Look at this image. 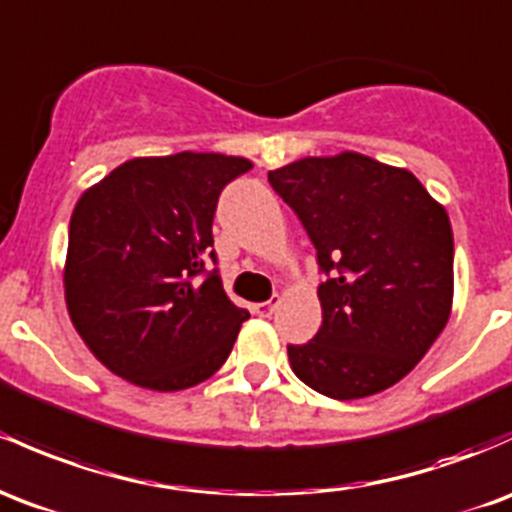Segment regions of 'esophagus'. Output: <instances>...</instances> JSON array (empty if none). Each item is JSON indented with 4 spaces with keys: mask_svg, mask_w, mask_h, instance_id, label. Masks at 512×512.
Wrapping results in <instances>:
<instances>
[{
    "mask_svg": "<svg viewBox=\"0 0 512 512\" xmlns=\"http://www.w3.org/2000/svg\"><path fill=\"white\" fill-rule=\"evenodd\" d=\"M277 306H279V296H272V299L265 303H255V306H252V313H257L260 318H269Z\"/></svg>",
    "mask_w": 512,
    "mask_h": 512,
    "instance_id": "1",
    "label": "esophagus"
}]
</instances>
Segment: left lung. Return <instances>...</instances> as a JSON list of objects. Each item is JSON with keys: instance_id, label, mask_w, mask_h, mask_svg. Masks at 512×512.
<instances>
[{"instance_id": "8db88e82", "label": "left lung", "mask_w": 512, "mask_h": 512, "mask_svg": "<svg viewBox=\"0 0 512 512\" xmlns=\"http://www.w3.org/2000/svg\"><path fill=\"white\" fill-rule=\"evenodd\" d=\"M316 245L323 325L289 345L294 374L338 401L401 381L447 325L454 240L413 172L362 153L303 157L267 174Z\"/></svg>"}]
</instances>
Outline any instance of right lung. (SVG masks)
<instances>
[{
	"label": "right lung",
	"instance_id": "right-lung-1",
	"mask_svg": "<svg viewBox=\"0 0 512 512\" xmlns=\"http://www.w3.org/2000/svg\"><path fill=\"white\" fill-rule=\"evenodd\" d=\"M245 157L184 150L133 157L77 201L63 272L84 345L109 372L182 391L221 369L250 318L223 291L213 252L218 194Z\"/></svg>",
	"mask_w": 512,
	"mask_h": 512
}]
</instances>
